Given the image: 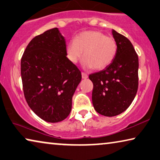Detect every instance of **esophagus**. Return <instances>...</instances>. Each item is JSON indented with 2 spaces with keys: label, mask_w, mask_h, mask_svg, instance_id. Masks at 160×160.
Segmentation results:
<instances>
[{
  "label": "esophagus",
  "mask_w": 160,
  "mask_h": 160,
  "mask_svg": "<svg viewBox=\"0 0 160 160\" xmlns=\"http://www.w3.org/2000/svg\"><path fill=\"white\" fill-rule=\"evenodd\" d=\"M81 74H82V79H87V78H88V75L86 74V73H85V72H82V73H81Z\"/></svg>",
  "instance_id": "esophagus-1"
}]
</instances>
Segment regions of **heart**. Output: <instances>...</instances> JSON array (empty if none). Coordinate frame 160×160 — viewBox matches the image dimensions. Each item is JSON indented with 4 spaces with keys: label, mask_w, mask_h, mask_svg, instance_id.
<instances>
[{
    "label": "heart",
    "mask_w": 160,
    "mask_h": 160,
    "mask_svg": "<svg viewBox=\"0 0 160 160\" xmlns=\"http://www.w3.org/2000/svg\"><path fill=\"white\" fill-rule=\"evenodd\" d=\"M66 56L72 63H76L82 56L83 65L87 68L102 70L108 67L115 59L118 44L112 37L103 32L90 30L80 32L66 46Z\"/></svg>",
    "instance_id": "1"
}]
</instances>
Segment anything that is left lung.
Here are the masks:
<instances>
[{"label":"left lung","instance_id":"8db88e82","mask_svg":"<svg viewBox=\"0 0 160 160\" xmlns=\"http://www.w3.org/2000/svg\"><path fill=\"white\" fill-rule=\"evenodd\" d=\"M118 51L105 69L89 75L93 83V107L100 115L116 116L131 105L138 88V56L126 37L112 30Z\"/></svg>","mask_w":160,"mask_h":160}]
</instances>
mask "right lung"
<instances>
[{
    "mask_svg": "<svg viewBox=\"0 0 160 160\" xmlns=\"http://www.w3.org/2000/svg\"><path fill=\"white\" fill-rule=\"evenodd\" d=\"M65 38L57 28L35 36L21 58L24 95L36 115L48 122L65 120L81 81V72L66 56Z\"/></svg>",
    "mask_w": 160,
    "mask_h": 160,
    "instance_id": "1",
    "label": "right lung"
}]
</instances>
